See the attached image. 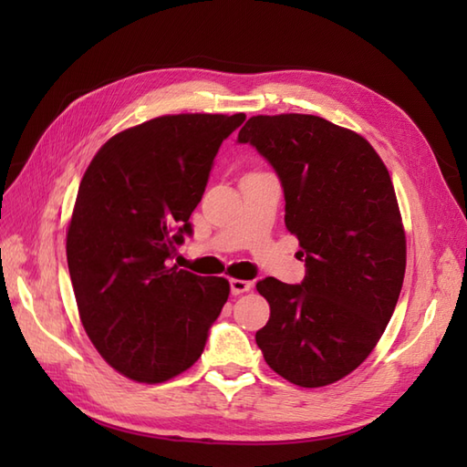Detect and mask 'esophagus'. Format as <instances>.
Listing matches in <instances>:
<instances>
[{
	"label": "esophagus",
	"mask_w": 467,
	"mask_h": 467,
	"mask_svg": "<svg viewBox=\"0 0 467 467\" xmlns=\"http://www.w3.org/2000/svg\"><path fill=\"white\" fill-rule=\"evenodd\" d=\"M251 283L249 281H241V279H231V293L236 295H243L246 291H251Z\"/></svg>",
	"instance_id": "obj_1"
}]
</instances>
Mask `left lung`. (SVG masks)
I'll use <instances>...</instances> for the list:
<instances>
[{
	"label": "left lung",
	"mask_w": 467,
	"mask_h": 467,
	"mask_svg": "<svg viewBox=\"0 0 467 467\" xmlns=\"http://www.w3.org/2000/svg\"><path fill=\"white\" fill-rule=\"evenodd\" d=\"M239 142L279 176L286 231L306 266L301 285L256 283L271 305L256 345L295 385L339 381L373 351L401 293L405 233L391 176L363 136L319 116H253Z\"/></svg>",
	"instance_id": "1"
}]
</instances>
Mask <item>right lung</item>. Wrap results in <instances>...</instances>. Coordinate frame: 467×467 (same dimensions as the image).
I'll list each match as a JSON object with an SVG mask.
<instances>
[{"instance_id": "add662e5", "label": "right lung", "mask_w": 467, "mask_h": 467, "mask_svg": "<svg viewBox=\"0 0 467 467\" xmlns=\"http://www.w3.org/2000/svg\"><path fill=\"white\" fill-rule=\"evenodd\" d=\"M244 114L161 116L112 136L88 166L67 226L80 319L108 365L162 383L202 355L231 293L223 276L168 266L214 156Z\"/></svg>"}]
</instances>
